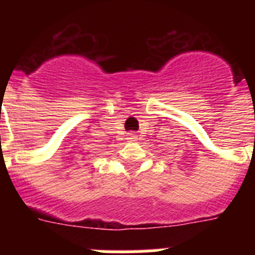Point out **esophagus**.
Wrapping results in <instances>:
<instances>
[{
  "label": "esophagus",
  "instance_id": "1",
  "mask_svg": "<svg viewBox=\"0 0 255 255\" xmlns=\"http://www.w3.org/2000/svg\"><path fill=\"white\" fill-rule=\"evenodd\" d=\"M127 140H129V141H135L136 140L135 133H133V132H129V133H127Z\"/></svg>",
  "mask_w": 255,
  "mask_h": 255
}]
</instances>
